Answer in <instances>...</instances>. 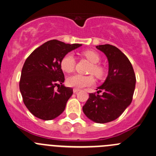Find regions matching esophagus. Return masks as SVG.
Instances as JSON below:
<instances>
[{
	"mask_svg": "<svg viewBox=\"0 0 156 156\" xmlns=\"http://www.w3.org/2000/svg\"><path fill=\"white\" fill-rule=\"evenodd\" d=\"M80 91V90L79 89H77V88H74L73 89V92L75 93H78V92H79Z\"/></svg>",
	"mask_w": 156,
	"mask_h": 156,
	"instance_id": "34e87169",
	"label": "esophagus"
}]
</instances>
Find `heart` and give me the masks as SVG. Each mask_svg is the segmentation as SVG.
Here are the masks:
<instances>
[{
    "label": "heart",
    "instance_id": "heart-1",
    "mask_svg": "<svg viewBox=\"0 0 156 156\" xmlns=\"http://www.w3.org/2000/svg\"><path fill=\"white\" fill-rule=\"evenodd\" d=\"M82 55L91 63L89 69V73H92L101 78L105 75V69L99 64L100 61L99 55L96 51L92 50H86L82 52ZM60 68L65 73H72L75 66V60L72 53H68L63 57L60 60ZM94 83V78L93 75H82L79 74L71 75L66 79V84L71 87L77 89L90 86Z\"/></svg>",
    "mask_w": 156,
    "mask_h": 156
}]
</instances>
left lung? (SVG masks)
<instances>
[{"label": "left lung", "mask_w": 156, "mask_h": 156, "mask_svg": "<svg viewBox=\"0 0 156 156\" xmlns=\"http://www.w3.org/2000/svg\"><path fill=\"white\" fill-rule=\"evenodd\" d=\"M108 60V75L97 94L90 93L83 111L92 121L106 123L118 118L132 101L136 77L128 57L117 47L105 44L96 46ZM103 92L102 95H99Z\"/></svg>", "instance_id": "left-lung-1"}]
</instances>
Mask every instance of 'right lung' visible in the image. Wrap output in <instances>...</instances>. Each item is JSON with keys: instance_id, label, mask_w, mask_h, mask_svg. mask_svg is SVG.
Masks as SVG:
<instances>
[{"instance_id": "add662e5", "label": "right lung", "mask_w": 156, "mask_h": 156, "mask_svg": "<svg viewBox=\"0 0 156 156\" xmlns=\"http://www.w3.org/2000/svg\"><path fill=\"white\" fill-rule=\"evenodd\" d=\"M81 46L53 39L36 48L22 67L19 89L23 101L33 115L43 120L58 117L65 110L73 90L66 87L60 60L65 55ZM58 87L56 91L54 87Z\"/></svg>"}]
</instances>
